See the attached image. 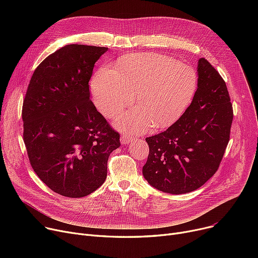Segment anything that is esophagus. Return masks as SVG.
Instances as JSON below:
<instances>
[{"label": "esophagus", "mask_w": 258, "mask_h": 258, "mask_svg": "<svg viewBox=\"0 0 258 258\" xmlns=\"http://www.w3.org/2000/svg\"><path fill=\"white\" fill-rule=\"evenodd\" d=\"M131 141H132V137L128 136V135L122 134L121 136H120V142H121L122 144H128Z\"/></svg>", "instance_id": "34e87169"}]
</instances>
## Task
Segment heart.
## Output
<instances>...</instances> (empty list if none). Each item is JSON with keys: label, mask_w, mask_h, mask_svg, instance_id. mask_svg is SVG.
<instances>
[{"label": "heart", "mask_w": 258, "mask_h": 258, "mask_svg": "<svg viewBox=\"0 0 258 258\" xmlns=\"http://www.w3.org/2000/svg\"><path fill=\"white\" fill-rule=\"evenodd\" d=\"M197 87L192 67L156 53L126 57L116 69L102 67L92 83L95 104L108 118L130 106L136 95L138 106L116 121L118 128L133 134L172 124L191 102Z\"/></svg>", "instance_id": "heart-1"}]
</instances>
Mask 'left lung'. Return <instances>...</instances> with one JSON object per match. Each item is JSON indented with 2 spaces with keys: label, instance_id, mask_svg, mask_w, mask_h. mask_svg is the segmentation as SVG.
Instances as JSON below:
<instances>
[{
  "label": "left lung",
  "instance_id": "1",
  "mask_svg": "<svg viewBox=\"0 0 258 258\" xmlns=\"http://www.w3.org/2000/svg\"><path fill=\"white\" fill-rule=\"evenodd\" d=\"M191 104L166 131L146 138L150 154L142 172L160 191L182 195L204 185L218 170L230 139L232 103L226 83L200 58Z\"/></svg>",
  "mask_w": 258,
  "mask_h": 258
}]
</instances>
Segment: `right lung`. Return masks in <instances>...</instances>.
<instances>
[{"label":"right lung","instance_id":"add662e5","mask_svg":"<svg viewBox=\"0 0 258 258\" xmlns=\"http://www.w3.org/2000/svg\"><path fill=\"white\" fill-rule=\"evenodd\" d=\"M105 47L67 45L35 69L23 103L24 142L30 164L51 190L83 198L106 178L120 135L90 99L93 68Z\"/></svg>","mask_w":258,"mask_h":258}]
</instances>
